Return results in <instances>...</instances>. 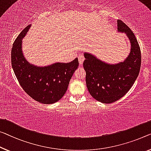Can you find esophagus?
I'll return each instance as SVG.
<instances>
[{"label":"esophagus","instance_id":"34e87169","mask_svg":"<svg viewBox=\"0 0 151 151\" xmlns=\"http://www.w3.org/2000/svg\"><path fill=\"white\" fill-rule=\"evenodd\" d=\"M78 62H79V65L80 66H81L83 65V61H84L85 58H84V56H83V55H78Z\"/></svg>","mask_w":151,"mask_h":151}]
</instances>
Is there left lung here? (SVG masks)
Masks as SVG:
<instances>
[{"label": "left lung", "mask_w": 151, "mask_h": 151, "mask_svg": "<svg viewBox=\"0 0 151 151\" xmlns=\"http://www.w3.org/2000/svg\"><path fill=\"white\" fill-rule=\"evenodd\" d=\"M117 30L125 34L131 44L129 55L123 61L110 64L93 53H84L87 89L92 97L104 104L114 102L125 96L140 70V49L134 32L121 20H117Z\"/></svg>", "instance_id": "8db88e82"}]
</instances>
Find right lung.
<instances>
[{"instance_id": "add662e5", "label": "right lung", "mask_w": 151, "mask_h": 151, "mask_svg": "<svg viewBox=\"0 0 151 151\" xmlns=\"http://www.w3.org/2000/svg\"><path fill=\"white\" fill-rule=\"evenodd\" d=\"M31 25L22 30L13 42L11 64L20 85L31 98L44 104L60 100L68 89L74 73L78 66L75 58L68 63L55 62L39 66L29 62L22 51V39Z\"/></svg>"}]
</instances>
